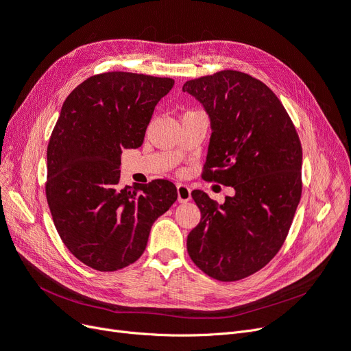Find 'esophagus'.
Here are the masks:
<instances>
[{"label":"esophagus","instance_id":"1","mask_svg":"<svg viewBox=\"0 0 351 351\" xmlns=\"http://www.w3.org/2000/svg\"><path fill=\"white\" fill-rule=\"evenodd\" d=\"M176 191H178V201L179 202H188L191 199V188L188 185L179 184L176 186Z\"/></svg>","mask_w":351,"mask_h":351}]
</instances>
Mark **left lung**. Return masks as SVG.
<instances>
[{
	"label": "left lung",
	"mask_w": 351,
	"mask_h": 351,
	"mask_svg": "<svg viewBox=\"0 0 351 351\" xmlns=\"http://www.w3.org/2000/svg\"><path fill=\"white\" fill-rule=\"evenodd\" d=\"M182 90L210 118L202 178L234 189L223 204L192 191L201 220L186 250L207 276L241 280L265 267L289 233L302 194L299 135L271 88L245 73L219 71Z\"/></svg>",
	"instance_id": "left-lung-1"
}]
</instances>
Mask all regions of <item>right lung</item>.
I'll list each match as a JSON object with an SVG mask.
<instances>
[{
  "instance_id": "obj_1",
  "label": "right lung",
  "mask_w": 351,
  "mask_h": 351,
  "mask_svg": "<svg viewBox=\"0 0 351 351\" xmlns=\"http://www.w3.org/2000/svg\"><path fill=\"white\" fill-rule=\"evenodd\" d=\"M172 78L112 71L65 99L48 144L47 199L69 251L90 268L117 271L143 255L152 226L178 198L166 179L121 188V154L138 149Z\"/></svg>"
}]
</instances>
